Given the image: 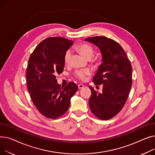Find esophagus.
Wrapping results in <instances>:
<instances>
[{"label": "esophagus", "instance_id": "esophagus-1", "mask_svg": "<svg viewBox=\"0 0 155 155\" xmlns=\"http://www.w3.org/2000/svg\"><path fill=\"white\" fill-rule=\"evenodd\" d=\"M78 87L79 89H82V88H83L84 87V85L83 84H78Z\"/></svg>", "mask_w": 155, "mask_h": 155}]
</instances>
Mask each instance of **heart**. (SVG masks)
I'll return each mask as SVG.
<instances>
[{"label": "heart", "instance_id": "obj_1", "mask_svg": "<svg viewBox=\"0 0 155 155\" xmlns=\"http://www.w3.org/2000/svg\"><path fill=\"white\" fill-rule=\"evenodd\" d=\"M76 48L77 50L82 53V55L87 59L92 58L94 55L93 48L91 45H89L88 44H86V43L80 44L77 46ZM71 56V53L70 50H68L65 52L64 55V62L65 64H68L70 63ZM90 73H91V71L88 70H79L75 71V76L80 80H84L85 78L86 75H90Z\"/></svg>", "mask_w": 155, "mask_h": 155}]
</instances>
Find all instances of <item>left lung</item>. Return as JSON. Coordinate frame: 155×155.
Segmentation results:
<instances>
[{"label":"left lung","instance_id":"8db88e82","mask_svg":"<svg viewBox=\"0 0 155 155\" xmlns=\"http://www.w3.org/2000/svg\"><path fill=\"white\" fill-rule=\"evenodd\" d=\"M94 44L102 54V63L93 78L96 85H103L102 93L92 91L89 107L94 114L102 120L116 116L124 107L132 86V67L118 43L104 36L85 39Z\"/></svg>","mask_w":155,"mask_h":155}]
</instances>
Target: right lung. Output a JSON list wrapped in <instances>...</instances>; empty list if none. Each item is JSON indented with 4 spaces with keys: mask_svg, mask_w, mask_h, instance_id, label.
Segmentation results:
<instances>
[{
    "mask_svg": "<svg viewBox=\"0 0 155 155\" xmlns=\"http://www.w3.org/2000/svg\"><path fill=\"white\" fill-rule=\"evenodd\" d=\"M73 45V41L63 38H49L37 46L29 59L28 90L36 109L48 118L54 119L66 112L78 90L74 82L63 88L56 79L63 71L64 53Z\"/></svg>",
    "mask_w": 155,
    "mask_h": 155,
    "instance_id": "1",
    "label": "right lung"
}]
</instances>
